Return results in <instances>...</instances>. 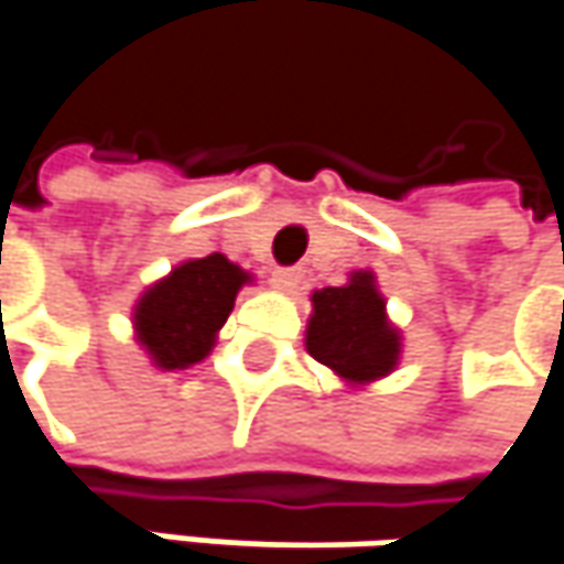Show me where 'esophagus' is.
I'll use <instances>...</instances> for the list:
<instances>
[{
  "label": "esophagus",
  "mask_w": 564,
  "mask_h": 564,
  "mask_svg": "<svg viewBox=\"0 0 564 564\" xmlns=\"http://www.w3.org/2000/svg\"><path fill=\"white\" fill-rule=\"evenodd\" d=\"M300 281H303L300 268H274V271H271V283H274L278 290H296Z\"/></svg>",
  "instance_id": "esophagus-1"
}]
</instances>
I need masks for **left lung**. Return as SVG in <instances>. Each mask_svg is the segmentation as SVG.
<instances>
[{"mask_svg":"<svg viewBox=\"0 0 564 564\" xmlns=\"http://www.w3.org/2000/svg\"><path fill=\"white\" fill-rule=\"evenodd\" d=\"M306 348L318 364L354 382L386 377L399 360V335L386 322V303L373 274H354L345 286L313 293Z\"/></svg>","mask_w":564,"mask_h":564,"instance_id":"1","label":"left lung"}]
</instances>
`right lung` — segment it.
Returning a JSON list of instances; mask_svg holds the SVG:
<instances>
[{
  "instance_id": "obj_1",
  "label": "right lung",
  "mask_w": 564,
  "mask_h": 564,
  "mask_svg": "<svg viewBox=\"0 0 564 564\" xmlns=\"http://www.w3.org/2000/svg\"><path fill=\"white\" fill-rule=\"evenodd\" d=\"M246 281L249 274L229 258L207 254L175 268L165 281L150 286L133 315L140 341L152 360L165 370H184L204 360Z\"/></svg>"
}]
</instances>
